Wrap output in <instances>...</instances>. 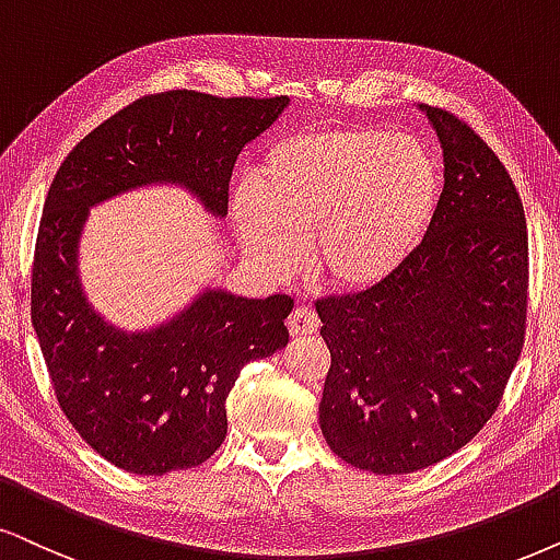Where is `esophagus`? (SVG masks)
Wrapping results in <instances>:
<instances>
[{"label":"esophagus","mask_w":560,"mask_h":560,"mask_svg":"<svg viewBox=\"0 0 560 560\" xmlns=\"http://www.w3.org/2000/svg\"><path fill=\"white\" fill-rule=\"evenodd\" d=\"M287 328L294 338H304V336H313V332H317L320 323H317V317L310 313V310L296 307V310H292V315H289Z\"/></svg>","instance_id":"1"}]
</instances>
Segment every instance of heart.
<instances>
[{"mask_svg":"<svg viewBox=\"0 0 560 560\" xmlns=\"http://www.w3.org/2000/svg\"><path fill=\"white\" fill-rule=\"evenodd\" d=\"M256 196L232 198V222L250 258L271 276L313 243L330 287L382 284L419 247L439 201V165L410 133L380 126H325L268 147L253 173Z\"/></svg>","mask_w":560,"mask_h":560,"instance_id":"1","label":"heart"}]
</instances>
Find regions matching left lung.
Masks as SVG:
<instances>
[{"mask_svg": "<svg viewBox=\"0 0 560 560\" xmlns=\"http://www.w3.org/2000/svg\"><path fill=\"white\" fill-rule=\"evenodd\" d=\"M444 188L421 245L382 284L317 300L328 447L402 476L463 450L497 413L525 346L527 224L506 167L455 113L421 105Z\"/></svg>", "mask_w": 560, "mask_h": 560, "instance_id": "obj_1", "label": "left lung"}]
</instances>
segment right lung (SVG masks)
<instances>
[{
    "label": "right lung",
    "mask_w": 560,
    "mask_h": 560,
    "mask_svg": "<svg viewBox=\"0 0 560 560\" xmlns=\"http://www.w3.org/2000/svg\"><path fill=\"white\" fill-rule=\"evenodd\" d=\"M287 105V95L158 92L90 131L56 170L35 240L33 328L63 416L116 468L165 476L207 463L228 436V395L240 370L289 343L294 300L207 289L158 328H113L77 273L90 207L150 183H178L224 217L237 154Z\"/></svg>",
    "instance_id": "add662e5"
}]
</instances>
